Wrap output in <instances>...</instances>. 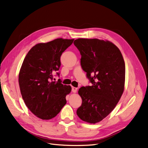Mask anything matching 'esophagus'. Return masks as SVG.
<instances>
[{
    "label": "esophagus",
    "instance_id": "34e87169",
    "mask_svg": "<svg viewBox=\"0 0 148 148\" xmlns=\"http://www.w3.org/2000/svg\"><path fill=\"white\" fill-rule=\"evenodd\" d=\"M77 90V88L74 87V86H72V92H76Z\"/></svg>",
    "mask_w": 148,
    "mask_h": 148
}]
</instances>
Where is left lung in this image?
Returning a JSON list of instances; mask_svg holds the SVG:
<instances>
[{"mask_svg": "<svg viewBox=\"0 0 148 148\" xmlns=\"http://www.w3.org/2000/svg\"><path fill=\"white\" fill-rule=\"evenodd\" d=\"M73 43L81 55L82 68L92 84L78 91L82 103L76 114L85 122L97 123L114 110L124 92V60L119 48L108 40L79 38Z\"/></svg>", "mask_w": 148, "mask_h": 148, "instance_id": "left-lung-1", "label": "left lung"}]
</instances>
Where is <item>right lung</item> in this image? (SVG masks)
<instances>
[{"mask_svg":"<svg viewBox=\"0 0 148 148\" xmlns=\"http://www.w3.org/2000/svg\"><path fill=\"white\" fill-rule=\"evenodd\" d=\"M73 40L58 38L38 43L23 61L18 76L21 94L25 105L40 119L54 118L66 104L71 86L53 81V74L59 70L61 56Z\"/></svg>","mask_w":148,"mask_h":148,"instance_id":"1","label":"right lung"}]
</instances>
